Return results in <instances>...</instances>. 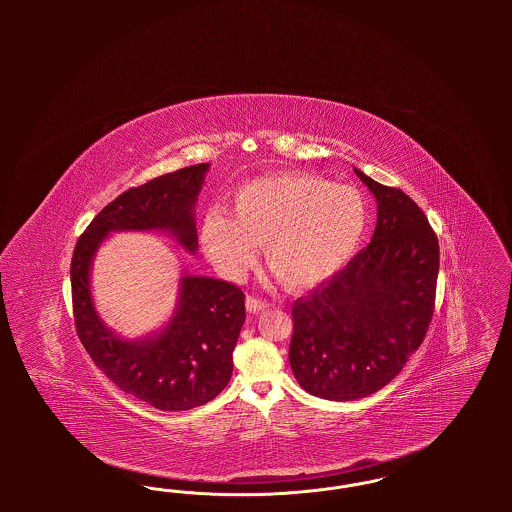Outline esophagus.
<instances>
[{"label": "esophagus", "instance_id": "esophagus-1", "mask_svg": "<svg viewBox=\"0 0 512 512\" xmlns=\"http://www.w3.org/2000/svg\"><path fill=\"white\" fill-rule=\"evenodd\" d=\"M267 307V301H263V299H259V297H253V295H249V297L245 299V309H247L249 313H253V315H257V313L265 311Z\"/></svg>", "mask_w": 512, "mask_h": 512}]
</instances>
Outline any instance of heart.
I'll use <instances>...</instances> for the list:
<instances>
[{"label":"heart","instance_id":"b5f03b06","mask_svg":"<svg viewBox=\"0 0 512 512\" xmlns=\"http://www.w3.org/2000/svg\"><path fill=\"white\" fill-rule=\"evenodd\" d=\"M365 195L315 174L280 172L245 182L232 195V217L211 209L199 228L211 263L240 280L257 263L259 245L282 282L307 292L336 276L363 242Z\"/></svg>","mask_w":512,"mask_h":512}]
</instances>
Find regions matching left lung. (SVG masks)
I'll use <instances>...</instances> for the list:
<instances>
[{"instance_id":"obj_1","label":"left lung","mask_w":512,"mask_h":512,"mask_svg":"<svg viewBox=\"0 0 512 512\" xmlns=\"http://www.w3.org/2000/svg\"><path fill=\"white\" fill-rule=\"evenodd\" d=\"M353 171L378 203L372 240L292 307L293 376L330 401H355L390 384L426 336L438 284V236L422 209Z\"/></svg>"}]
</instances>
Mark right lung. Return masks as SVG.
Returning a JSON list of instances; mask_svg holds the SVG:
<instances>
[{"instance_id": "right-lung-1", "label": "right lung", "mask_w": 512, "mask_h": 512, "mask_svg": "<svg viewBox=\"0 0 512 512\" xmlns=\"http://www.w3.org/2000/svg\"><path fill=\"white\" fill-rule=\"evenodd\" d=\"M207 171L209 165L199 163L126 190L90 222L71 261L74 324L82 345L119 390L161 411L194 409L226 388L244 326V292L224 280L184 272L169 324L144 340H124L99 318L90 270L107 234L121 230L169 232L195 253V201Z\"/></svg>"}]
</instances>
